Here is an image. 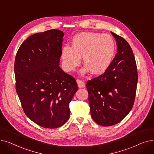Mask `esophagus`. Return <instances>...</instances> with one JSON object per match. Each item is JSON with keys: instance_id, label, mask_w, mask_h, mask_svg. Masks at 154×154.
Masks as SVG:
<instances>
[{"instance_id": "obj_1", "label": "esophagus", "mask_w": 154, "mask_h": 154, "mask_svg": "<svg viewBox=\"0 0 154 154\" xmlns=\"http://www.w3.org/2000/svg\"><path fill=\"white\" fill-rule=\"evenodd\" d=\"M77 83L78 87L79 88H82V87H85V83L83 81H82L81 80L77 79Z\"/></svg>"}]
</instances>
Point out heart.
<instances>
[{
  "instance_id": "obj_1",
  "label": "heart",
  "mask_w": 154,
  "mask_h": 154,
  "mask_svg": "<svg viewBox=\"0 0 154 154\" xmlns=\"http://www.w3.org/2000/svg\"><path fill=\"white\" fill-rule=\"evenodd\" d=\"M116 45L114 40L107 34L82 32L74 37L72 46H64L61 57L64 69L74 70L82 57L85 67L82 74L90 70L92 74H100L110 66L114 59Z\"/></svg>"
}]
</instances>
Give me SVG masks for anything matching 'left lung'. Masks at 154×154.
<instances>
[{"label": "left lung", "mask_w": 154, "mask_h": 154, "mask_svg": "<svg viewBox=\"0 0 154 154\" xmlns=\"http://www.w3.org/2000/svg\"><path fill=\"white\" fill-rule=\"evenodd\" d=\"M117 50L103 74L88 80L91 114L97 124L108 127L122 121L131 110L135 98L138 73L128 43L114 32Z\"/></svg>", "instance_id": "8db88e82"}]
</instances>
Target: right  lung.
Returning <instances> with one entry per match:
<instances>
[{"label":"right lung","mask_w":154,"mask_h":154,"mask_svg":"<svg viewBox=\"0 0 154 154\" xmlns=\"http://www.w3.org/2000/svg\"><path fill=\"white\" fill-rule=\"evenodd\" d=\"M63 32L33 34L15 56V88L26 115L40 127H61L70 117L69 103L78 90L75 79L59 67Z\"/></svg>","instance_id":"obj_1"}]
</instances>
